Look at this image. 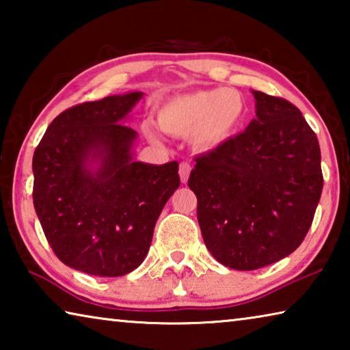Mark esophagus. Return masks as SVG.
<instances>
[{
	"mask_svg": "<svg viewBox=\"0 0 350 350\" xmlns=\"http://www.w3.org/2000/svg\"><path fill=\"white\" fill-rule=\"evenodd\" d=\"M189 173H191V165H189L188 162H182L179 165V176H180V180L185 183L188 180V176Z\"/></svg>",
	"mask_w": 350,
	"mask_h": 350,
	"instance_id": "obj_1",
	"label": "esophagus"
}]
</instances>
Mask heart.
Here are the masks:
<instances>
[{
	"instance_id": "obj_1",
	"label": "heart",
	"mask_w": 350,
	"mask_h": 350,
	"mask_svg": "<svg viewBox=\"0 0 350 350\" xmlns=\"http://www.w3.org/2000/svg\"><path fill=\"white\" fill-rule=\"evenodd\" d=\"M247 106L241 92L228 88L198 91L168 100L159 109L157 120L165 133L191 137L198 150L211 151L227 144L239 131ZM148 137L157 139L156 129L145 126Z\"/></svg>"
}]
</instances>
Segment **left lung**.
Returning a JSON list of instances; mask_svg holds the SVG:
<instances>
[{"mask_svg":"<svg viewBox=\"0 0 350 350\" xmlns=\"http://www.w3.org/2000/svg\"><path fill=\"white\" fill-rule=\"evenodd\" d=\"M256 118L202 154L188 179L208 252L234 270H256L304 241L323 191L317 134L287 100L253 91Z\"/></svg>","mask_w":350,"mask_h":350,"instance_id":"8db88e82","label":"left lung"}]
</instances>
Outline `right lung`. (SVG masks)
Returning <instances> with one entry per match:
<instances>
[{
	"instance_id": "1",
	"label": "right lung",
	"mask_w": 350,
	"mask_h": 350,
	"mask_svg": "<svg viewBox=\"0 0 350 350\" xmlns=\"http://www.w3.org/2000/svg\"><path fill=\"white\" fill-rule=\"evenodd\" d=\"M142 96L63 111L33 152V206L46 239L63 264L88 275L116 278L137 269L180 185L177 162H134L137 133L122 122Z\"/></svg>"
}]
</instances>
